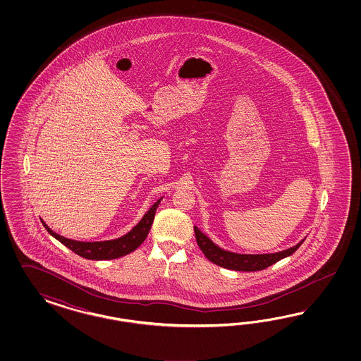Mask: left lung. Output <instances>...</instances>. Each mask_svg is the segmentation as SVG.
Returning <instances> with one entry per match:
<instances>
[{
    "label": "left lung",
    "mask_w": 361,
    "mask_h": 361,
    "mask_svg": "<svg viewBox=\"0 0 361 361\" xmlns=\"http://www.w3.org/2000/svg\"><path fill=\"white\" fill-rule=\"evenodd\" d=\"M195 234L198 247L205 254L210 262L216 263L221 267L235 270V271H259L275 262L283 259L286 257L295 252L299 246L305 242L300 240L294 247H290L283 252H274V254H257V255H249V254H235V252H225L216 246L212 240H209L205 234H202L200 230L195 226Z\"/></svg>",
    "instance_id": "8db88e82"
}]
</instances>
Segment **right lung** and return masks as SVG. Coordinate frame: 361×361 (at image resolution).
<instances>
[{
	"label": "right lung",
	"instance_id": "add662e5",
	"mask_svg": "<svg viewBox=\"0 0 361 361\" xmlns=\"http://www.w3.org/2000/svg\"><path fill=\"white\" fill-rule=\"evenodd\" d=\"M159 204H160V200L154 205H152V208L145 213L142 221L128 234L123 235L118 240H103V242H79V240H67L65 237L54 233L44 224V221H42V224H44V229L47 230L54 238L83 258L95 259V261L115 259V258H119L126 254H130L142 245L152 226L154 213H156V209L159 207Z\"/></svg>",
	"mask_w": 361,
	"mask_h": 361
}]
</instances>
